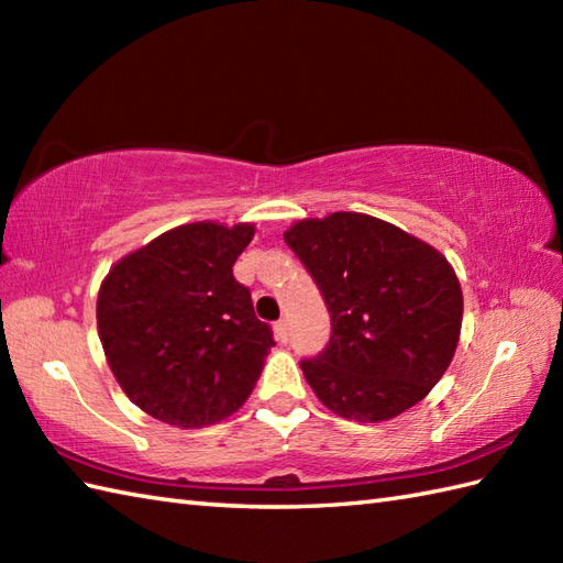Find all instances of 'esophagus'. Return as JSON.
Listing matches in <instances>:
<instances>
[{
	"label": "esophagus",
	"mask_w": 563,
	"mask_h": 563,
	"mask_svg": "<svg viewBox=\"0 0 563 563\" xmlns=\"http://www.w3.org/2000/svg\"><path fill=\"white\" fill-rule=\"evenodd\" d=\"M273 331H275V339H278L280 343H288V339H290V327H288V321H285V319L275 321Z\"/></svg>",
	"instance_id": "obj_1"
}]
</instances>
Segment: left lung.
Listing matches in <instances>:
<instances>
[{
    "mask_svg": "<svg viewBox=\"0 0 563 563\" xmlns=\"http://www.w3.org/2000/svg\"><path fill=\"white\" fill-rule=\"evenodd\" d=\"M283 236L331 314L327 349L300 363L319 401L361 423L421 401L460 341L462 288L448 258L363 212L295 222Z\"/></svg>",
    "mask_w": 563,
    "mask_h": 563,
    "instance_id": "left-lung-1",
    "label": "left lung"
}]
</instances>
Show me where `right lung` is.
Instances as JSON below:
<instances>
[{
    "label": "right lung",
    "instance_id": "add662e5",
    "mask_svg": "<svg viewBox=\"0 0 563 563\" xmlns=\"http://www.w3.org/2000/svg\"><path fill=\"white\" fill-rule=\"evenodd\" d=\"M254 224H181L106 275L99 339L118 385L142 411L202 428L242 406L275 345L251 292L234 280Z\"/></svg>",
    "mask_w": 563,
    "mask_h": 563
}]
</instances>
